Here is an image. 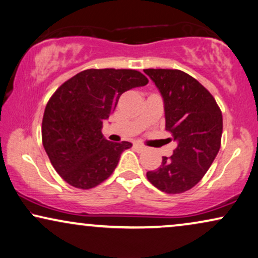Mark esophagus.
<instances>
[{
	"mask_svg": "<svg viewBox=\"0 0 258 258\" xmlns=\"http://www.w3.org/2000/svg\"><path fill=\"white\" fill-rule=\"evenodd\" d=\"M135 147H137V149H138L139 151H144V150H145V146H144L143 144H139V143H136V144H135Z\"/></svg>",
	"mask_w": 258,
	"mask_h": 258,
	"instance_id": "34e87169",
	"label": "esophagus"
}]
</instances>
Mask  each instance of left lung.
I'll return each instance as SVG.
<instances>
[{"label":"left lung","mask_w":258,"mask_h":258,"mask_svg":"<svg viewBox=\"0 0 258 258\" xmlns=\"http://www.w3.org/2000/svg\"><path fill=\"white\" fill-rule=\"evenodd\" d=\"M164 99L165 130L177 147L163 157L147 179L165 194H181L198 183L217 156L223 116L215 98L195 78L179 70H144Z\"/></svg>","instance_id":"8db88e82"}]
</instances>
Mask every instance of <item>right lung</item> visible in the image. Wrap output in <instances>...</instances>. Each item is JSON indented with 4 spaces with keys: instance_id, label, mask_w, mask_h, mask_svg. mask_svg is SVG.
Returning a JSON list of instances; mask_svg holds the SVG:
<instances>
[{
    "instance_id": "obj_1",
    "label": "right lung",
    "mask_w": 258,
    "mask_h": 258,
    "mask_svg": "<svg viewBox=\"0 0 258 258\" xmlns=\"http://www.w3.org/2000/svg\"><path fill=\"white\" fill-rule=\"evenodd\" d=\"M135 70H86L63 82L48 101L42 144L51 165L72 186L87 190L113 173L131 143H112L101 128L123 92L147 85Z\"/></svg>"
}]
</instances>
